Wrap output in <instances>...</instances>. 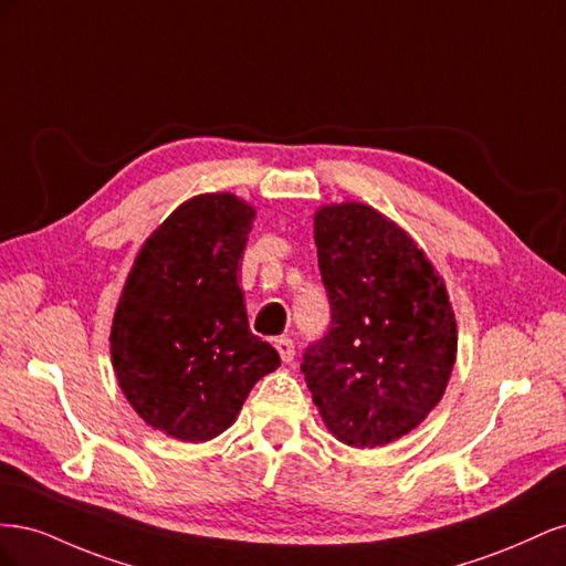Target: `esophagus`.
Returning <instances> with one entry per match:
<instances>
[{"instance_id":"esophagus-1","label":"esophagus","mask_w":566,"mask_h":566,"mask_svg":"<svg viewBox=\"0 0 566 566\" xmlns=\"http://www.w3.org/2000/svg\"><path fill=\"white\" fill-rule=\"evenodd\" d=\"M276 352H279V356H281V361L283 364H290L295 358V345H293V339H287V337H279L276 339Z\"/></svg>"}]
</instances>
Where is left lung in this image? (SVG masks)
Masks as SVG:
<instances>
[{
    "instance_id": "left-lung-1",
    "label": "left lung",
    "mask_w": 566,
    "mask_h": 566,
    "mask_svg": "<svg viewBox=\"0 0 566 566\" xmlns=\"http://www.w3.org/2000/svg\"><path fill=\"white\" fill-rule=\"evenodd\" d=\"M314 241L333 321L304 354V380L337 441L378 449L447 391L458 354L449 290L408 231L366 202L321 205Z\"/></svg>"
}]
</instances>
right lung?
<instances>
[{"instance_id":"add662e5","label":"right lung","mask_w":566,"mask_h":566,"mask_svg":"<svg viewBox=\"0 0 566 566\" xmlns=\"http://www.w3.org/2000/svg\"><path fill=\"white\" fill-rule=\"evenodd\" d=\"M254 208L200 193L153 231L127 273L111 325L113 370L148 427L202 443L235 422L250 389L281 366L250 333L238 262Z\"/></svg>"}]
</instances>
